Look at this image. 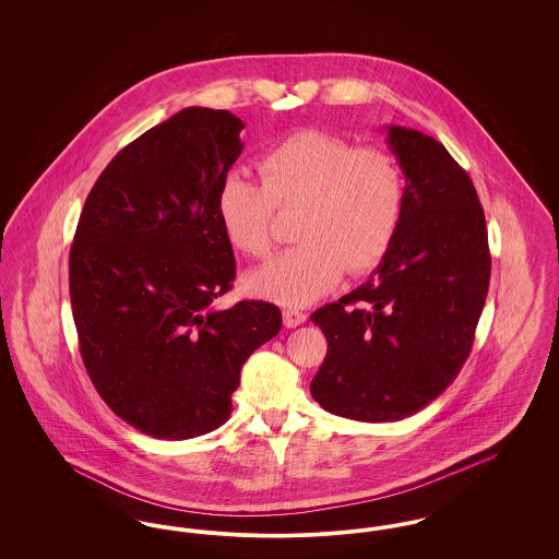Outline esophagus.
<instances>
[{
    "label": "esophagus",
    "instance_id": "esophagus-1",
    "mask_svg": "<svg viewBox=\"0 0 559 559\" xmlns=\"http://www.w3.org/2000/svg\"><path fill=\"white\" fill-rule=\"evenodd\" d=\"M308 320V314L306 312H301V310H295V308H287L285 312H283V322H285V326H299V324H304Z\"/></svg>",
    "mask_w": 559,
    "mask_h": 559
}]
</instances>
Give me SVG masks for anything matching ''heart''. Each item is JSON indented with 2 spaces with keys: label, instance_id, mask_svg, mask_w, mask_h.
<instances>
[{
  "label": "heart",
  "instance_id": "heart-1",
  "mask_svg": "<svg viewBox=\"0 0 559 559\" xmlns=\"http://www.w3.org/2000/svg\"><path fill=\"white\" fill-rule=\"evenodd\" d=\"M262 182L230 171L217 190V217L228 240L247 255L266 258L274 213L301 205V240L247 276V289L299 308L331 292L344 272L374 266L396 237L404 178L379 148H356L342 138L306 130L272 144L258 160Z\"/></svg>",
  "mask_w": 559,
  "mask_h": 559
}]
</instances>
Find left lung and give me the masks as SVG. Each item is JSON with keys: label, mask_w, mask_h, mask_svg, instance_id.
<instances>
[{"label": "left lung", "mask_w": 559, "mask_h": 559, "mask_svg": "<svg viewBox=\"0 0 559 559\" xmlns=\"http://www.w3.org/2000/svg\"><path fill=\"white\" fill-rule=\"evenodd\" d=\"M383 130L406 180L396 237L367 283L310 317L329 342L312 396L369 424L411 417L451 385L490 281L484 210L465 169L431 135Z\"/></svg>", "instance_id": "obj_1"}]
</instances>
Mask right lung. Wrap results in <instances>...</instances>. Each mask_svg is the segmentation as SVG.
Listing matches in <instances>:
<instances>
[{
    "mask_svg": "<svg viewBox=\"0 0 559 559\" xmlns=\"http://www.w3.org/2000/svg\"><path fill=\"white\" fill-rule=\"evenodd\" d=\"M242 128L188 107L135 138L87 194L71 247L85 371L117 417L159 440L226 424L245 360L283 324L267 301L213 306L235 281L217 190Z\"/></svg>",
    "mask_w": 559,
    "mask_h": 559,
    "instance_id": "1",
    "label": "right lung"
}]
</instances>
